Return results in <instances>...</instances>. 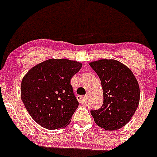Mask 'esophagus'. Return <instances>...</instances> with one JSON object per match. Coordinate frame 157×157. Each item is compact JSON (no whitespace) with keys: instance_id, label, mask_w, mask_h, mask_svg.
Returning <instances> with one entry per match:
<instances>
[{"instance_id":"1","label":"esophagus","mask_w":157,"mask_h":157,"mask_svg":"<svg viewBox=\"0 0 157 157\" xmlns=\"http://www.w3.org/2000/svg\"><path fill=\"white\" fill-rule=\"evenodd\" d=\"M77 99L80 103H82L86 100V96H77Z\"/></svg>"}]
</instances>
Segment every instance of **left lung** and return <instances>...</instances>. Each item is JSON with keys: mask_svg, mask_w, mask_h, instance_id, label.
Listing matches in <instances>:
<instances>
[{"mask_svg": "<svg viewBox=\"0 0 157 157\" xmlns=\"http://www.w3.org/2000/svg\"><path fill=\"white\" fill-rule=\"evenodd\" d=\"M100 78L103 103L98 110H91L98 126L105 130H117L124 126L136 112L140 91L130 69L115 60H99L90 64Z\"/></svg>", "mask_w": 157, "mask_h": 157, "instance_id": "8db88e82", "label": "left lung"}]
</instances>
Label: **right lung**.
<instances>
[{"label": "right lung", "instance_id": "add662e5", "mask_svg": "<svg viewBox=\"0 0 157 157\" xmlns=\"http://www.w3.org/2000/svg\"><path fill=\"white\" fill-rule=\"evenodd\" d=\"M81 63L67 59H49L34 66L24 76L21 97L33 120L47 129L70 123L78 102L71 85Z\"/></svg>", "mask_w": 157, "mask_h": 157}]
</instances>
